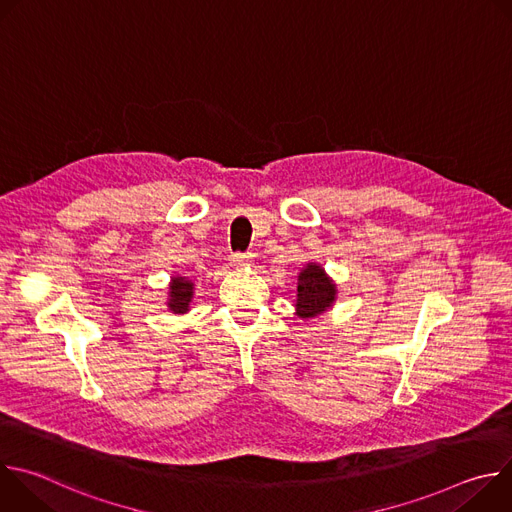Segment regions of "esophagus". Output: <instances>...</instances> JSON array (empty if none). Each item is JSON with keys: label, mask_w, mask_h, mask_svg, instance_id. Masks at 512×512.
<instances>
[{"label": "esophagus", "mask_w": 512, "mask_h": 512, "mask_svg": "<svg viewBox=\"0 0 512 512\" xmlns=\"http://www.w3.org/2000/svg\"><path fill=\"white\" fill-rule=\"evenodd\" d=\"M233 267H247L251 263V253H235L231 255Z\"/></svg>", "instance_id": "esophagus-1"}]
</instances>
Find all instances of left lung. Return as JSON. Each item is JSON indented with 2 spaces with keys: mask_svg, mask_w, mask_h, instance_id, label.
<instances>
[{
  "mask_svg": "<svg viewBox=\"0 0 512 512\" xmlns=\"http://www.w3.org/2000/svg\"><path fill=\"white\" fill-rule=\"evenodd\" d=\"M338 298V287L320 263H306L298 273L296 316L302 320H314L332 310Z\"/></svg>",
  "mask_w": 512,
  "mask_h": 512,
  "instance_id": "obj_1",
  "label": "left lung"
}]
</instances>
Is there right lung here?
<instances>
[{"instance_id": "1", "label": "right lung", "mask_w": 512, "mask_h": 512, "mask_svg": "<svg viewBox=\"0 0 512 512\" xmlns=\"http://www.w3.org/2000/svg\"><path fill=\"white\" fill-rule=\"evenodd\" d=\"M194 300V281L184 275H172L168 285L166 306L172 314H188Z\"/></svg>"}]
</instances>
